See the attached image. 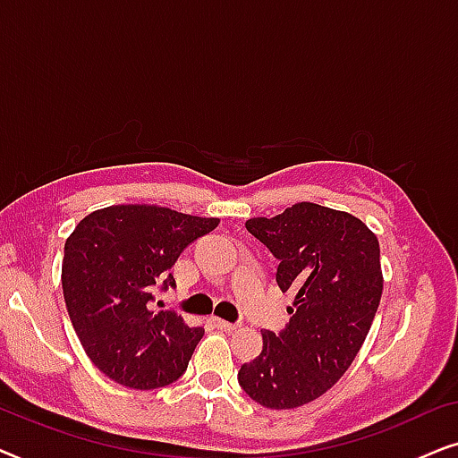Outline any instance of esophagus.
I'll list each match as a JSON object with an SVG mask.
<instances>
[{
  "label": "esophagus",
  "mask_w": 458,
  "mask_h": 458,
  "mask_svg": "<svg viewBox=\"0 0 458 458\" xmlns=\"http://www.w3.org/2000/svg\"><path fill=\"white\" fill-rule=\"evenodd\" d=\"M212 321H215L216 327L223 329V331H237V327H240V325L229 323V321H223V318H212Z\"/></svg>",
  "instance_id": "esophagus-1"
}]
</instances>
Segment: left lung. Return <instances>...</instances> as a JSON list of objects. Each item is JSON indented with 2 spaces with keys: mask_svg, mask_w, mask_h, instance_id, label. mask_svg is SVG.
<instances>
[{
  "mask_svg": "<svg viewBox=\"0 0 458 458\" xmlns=\"http://www.w3.org/2000/svg\"><path fill=\"white\" fill-rule=\"evenodd\" d=\"M246 229L279 260L281 292H293L281 334L262 331V352L237 381L267 409H298L323 396L352 365L377 312L384 275L377 235L360 218L298 202Z\"/></svg>",
  "mask_w": 458,
  "mask_h": 458,
  "instance_id": "obj_1",
  "label": "left lung"
}]
</instances>
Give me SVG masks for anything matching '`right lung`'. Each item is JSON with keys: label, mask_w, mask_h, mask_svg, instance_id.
I'll list each match as a JSON object with an SVG mask.
<instances>
[{"label": "right lung", "mask_w": 458, "mask_h": 458, "mask_svg": "<svg viewBox=\"0 0 458 458\" xmlns=\"http://www.w3.org/2000/svg\"><path fill=\"white\" fill-rule=\"evenodd\" d=\"M218 223L165 206L118 204L87 215L68 235V317L87 356L112 381L156 390L183 375L204 329L156 309L154 292L174 285L179 254Z\"/></svg>", "instance_id": "right-lung-1"}]
</instances>
